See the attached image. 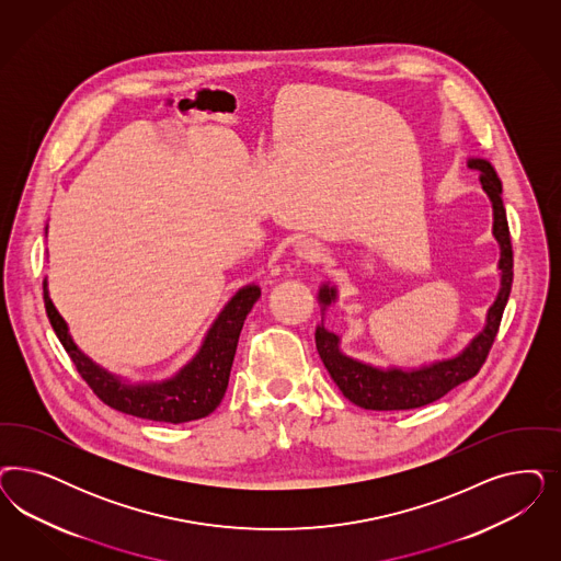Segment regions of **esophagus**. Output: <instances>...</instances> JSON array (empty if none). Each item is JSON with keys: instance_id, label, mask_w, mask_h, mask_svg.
Wrapping results in <instances>:
<instances>
[{"instance_id": "obj_1", "label": "esophagus", "mask_w": 561, "mask_h": 561, "mask_svg": "<svg viewBox=\"0 0 561 561\" xmlns=\"http://www.w3.org/2000/svg\"><path fill=\"white\" fill-rule=\"evenodd\" d=\"M295 253H297L301 260L311 262V264L322 262V257H324L322 245H320L318 241H313V239H299V241L295 243Z\"/></svg>"}]
</instances>
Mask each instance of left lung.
Returning a JSON list of instances; mask_svg holds the SVG:
<instances>
[{
    "instance_id": "obj_1",
    "label": "left lung",
    "mask_w": 561,
    "mask_h": 561,
    "mask_svg": "<svg viewBox=\"0 0 561 561\" xmlns=\"http://www.w3.org/2000/svg\"><path fill=\"white\" fill-rule=\"evenodd\" d=\"M467 164L470 169L479 171V181L485 192L491 210H493V225L491 236L500 245V260H497V274H500V289L489 306L485 324L470 339L467 346L453 357L437 359V362L421 363L415 367H400L388 365L380 367L374 363L355 359L346 355L341 343L343 339L325 328V313L339 301L336 285L328 280L320 285L318 304L322 311V320L316 325V346L324 362L330 378L336 381L344 397L355 402L362 409L369 411H407L423 404H430L437 398L448 394L458 383L470 380L477 376L481 365L485 363L489 348L497 334L502 322V313L506 309L507 297L512 289V243H510V229H507L506 208L502 202V181L497 178L493 164L481 157H469Z\"/></svg>"
}]
</instances>
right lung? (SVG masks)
Listing matches in <instances>:
<instances>
[{
    "label": "right lung",
    "instance_id": "add662e5",
    "mask_svg": "<svg viewBox=\"0 0 561 561\" xmlns=\"http://www.w3.org/2000/svg\"><path fill=\"white\" fill-rule=\"evenodd\" d=\"M47 237V227H45ZM260 287L250 283L237 290L236 295L218 311L215 322L206 330L196 355L180 367L171 378L164 380L131 381L119 374H113L73 343L68 322L49 297L47 278L43 283L47 318L54 325L55 334L68 351L76 369L111 409L161 423H187L210 415L227 392L229 374L236 357L237 341L243 322L260 297Z\"/></svg>",
    "mask_w": 561,
    "mask_h": 561
}]
</instances>
